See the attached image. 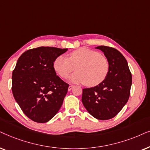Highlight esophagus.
I'll return each instance as SVG.
<instances>
[{
    "mask_svg": "<svg viewBox=\"0 0 150 150\" xmlns=\"http://www.w3.org/2000/svg\"><path fill=\"white\" fill-rule=\"evenodd\" d=\"M74 87V86L73 85H71V86H69V91H71V90H72L73 89V88Z\"/></svg>",
    "mask_w": 150,
    "mask_h": 150,
    "instance_id": "esophagus-1",
    "label": "esophagus"
}]
</instances>
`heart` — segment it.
I'll use <instances>...</instances> for the list:
<instances>
[{
  "mask_svg": "<svg viewBox=\"0 0 150 150\" xmlns=\"http://www.w3.org/2000/svg\"><path fill=\"white\" fill-rule=\"evenodd\" d=\"M55 71L64 79L71 75L73 83H86L88 86H98L105 80L109 73L110 64L106 57L99 52L87 48H80L71 52L69 57L60 55L53 62Z\"/></svg>",
  "mask_w": 150,
  "mask_h": 150,
  "instance_id": "b5f03b06",
  "label": "heart"
}]
</instances>
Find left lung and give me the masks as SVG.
Returning a JSON list of instances; mask_svg holds the SVG:
<instances>
[{"mask_svg":"<svg viewBox=\"0 0 150 150\" xmlns=\"http://www.w3.org/2000/svg\"><path fill=\"white\" fill-rule=\"evenodd\" d=\"M110 64L109 73L102 83L83 89L82 101L88 112L99 120L115 117L128 101L132 86V73L126 59L115 48L99 46Z\"/></svg>","mask_w":150,"mask_h":150,"instance_id":"obj_1","label":"left lung"}]
</instances>
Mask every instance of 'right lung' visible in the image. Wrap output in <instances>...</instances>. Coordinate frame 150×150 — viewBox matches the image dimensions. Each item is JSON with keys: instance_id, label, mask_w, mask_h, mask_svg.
Here are the masks:
<instances>
[{"instance_id": "1", "label": "right lung", "mask_w": 150, "mask_h": 150, "mask_svg": "<svg viewBox=\"0 0 150 150\" xmlns=\"http://www.w3.org/2000/svg\"><path fill=\"white\" fill-rule=\"evenodd\" d=\"M68 49L40 47L27 50L12 73L13 97L24 114L37 123H46L62 105L69 84L56 75L55 59Z\"/></svg>"}]
</instances>
